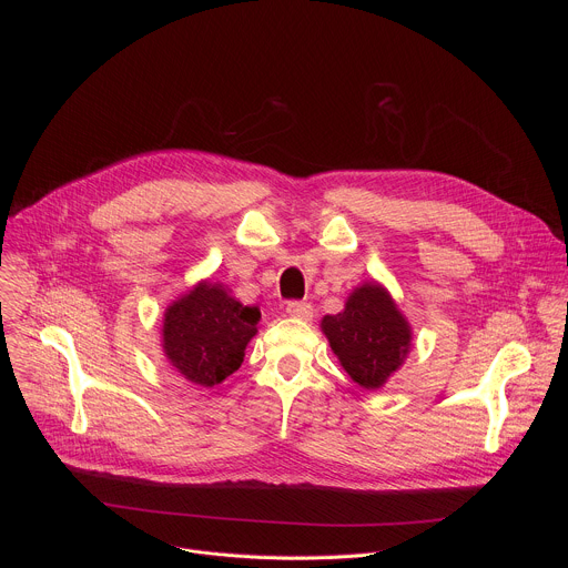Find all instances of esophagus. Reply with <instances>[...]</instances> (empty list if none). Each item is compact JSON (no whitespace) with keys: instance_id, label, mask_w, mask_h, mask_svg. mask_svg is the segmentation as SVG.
<instances>
[{"instance_id":"34e87169","label":"esophagus","mask_w":568,"mask_h":568,"mask_svg":"<svg viewBox=\"0 0 568 568\" xmlns=\"http://www.w3.org/2000/svg\"><path fill=\"white\" fill-rule=\"evenodd\" d=\"M285 312L294 318H301V321H310L312 318V305L305 303V301H290L285 305Z\"/></svg>"}]
</instances>
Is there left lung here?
<instances>
[{
  "label": "left lung",
  "mask_w": 568,
  "mask_h": 568,
  "mask_svg": "<svg viewBox=\"0 0 568 568\" xmlns=\"http://www.w3.org/2000/svg\"><path fill=\"white\" fill-rule=\"evenodd\" d=\"M321 328L346 373L364 388H379L412 346L407 318L375 283L357 287L344 312L323 316Z\"/></svg>",
  "instance_id": "obj_1"
}]
</instances>
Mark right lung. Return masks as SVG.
<instances>
[{
    "instance_id": "1",
    "label": "right lung",
    "mask_w": 568,
    "mask_h": 568,
    "mask_svg": "<svg viewBox=\"0 0 568 568\" xmlns=\"http://www.w3.org/2000/svg\"><path fill=\"white\" fill-rule=\"evenodd\" d=\"M258 321V307L200 283L166 310L164 353L182 377L211 388L240 368Z\"/></svg>"
}]
</instances>
